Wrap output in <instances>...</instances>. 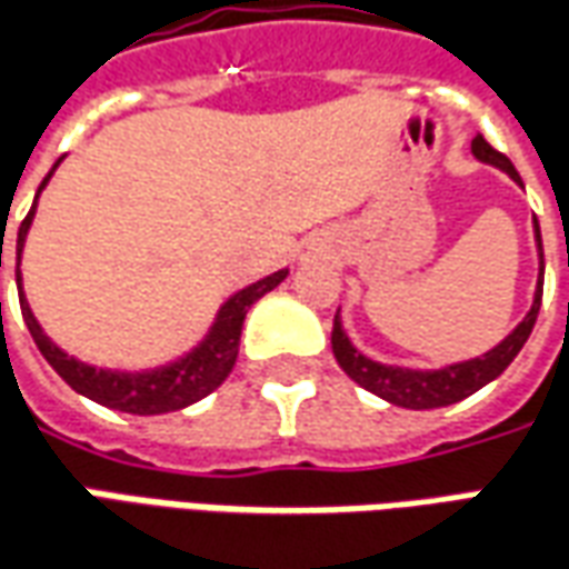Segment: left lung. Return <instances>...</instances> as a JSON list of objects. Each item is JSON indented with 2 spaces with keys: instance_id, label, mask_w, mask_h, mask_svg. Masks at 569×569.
<instances>
[{
  "instance_id": "left-lung-1",
  "label": "left lung",
  "mask_w": 569,
  "mask_h": 569,
  "mask_svg": "<svg viewBox=\"0 0 569 569\" xmlns=\"http://www.w3.org/2000/svg\"><path fill=\"white\" fill-rule=\"evenodd\" d=\"M471 153L487 166H496L499 172H506L515 184L523 188L518 169L511 166L506 153L492 150L487 144L483 134H475L471 141ZM533 240L536 252H539V277H536V292L530 311L523 313L506 339L499 341L490 351L478 353V357H468V360H456V363H443L437 369H416V367H395V363H381L372 360L363 351L353 348L351 336L345 332L341 323V311H336L332 320V353L339 360V367L351 376L360 388H367L381 400L395 403L403 409H437L459 403L465 397H471L480 391L483 385H490L492 379H499L508 369V363L518 357V351L527 345L530 332H533L536 317H539V305H542V277H546V261H542V233H539V221L533 218Z\"/></svg>"
}]
</instances>
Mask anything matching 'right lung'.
<instances>
[{
	"label": "right lung",
	"mask_w": 569,
	"mask_h": 569,
	"mask_svg": "<svg viewBox=\"0 0 569 569\" xmlns=\"http://www.w3.org/2000/svg\"><path fill=\"white\" fill-rule=\"evenodd\" d=\"M63 160V157H61ZM61 160L51 166V172L42 178V184L36 190V200L30 206V212L21 221V230H18V296H21V313L23 323L33 336L36 348L42 351V357L49 360L51 369L61 376L77 395L89 397L101 407L117 409V412H132V416H162V412H174V409H184L190 403H197L202 397H209L216 391L221 381L228 379L230 369L237 363V353H240V332H243V320L249 308L256 305L258 298L268 296L271 289L283 283L289 277V268L283 271H273L268 277H261L256 283H249L240 292L233 296L218 308L216 320L209 326V332L202 336L190 351H184L181 357H174L169 363L153 369H107L94 367V363H86L73 353H67L63 348H58L54 341L46 336V329L36 320L30 301L23 296L21 283V256L23 243H27V233H30V224H33L36 216V202H39V193L46 190V184L51 181L54 169L61 166ZM0 268H2V243H0Z\"/></svg>",
	"instance_id": "1"
}]
</instances>
